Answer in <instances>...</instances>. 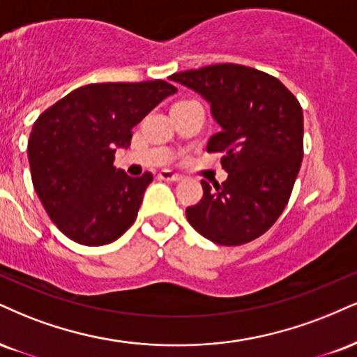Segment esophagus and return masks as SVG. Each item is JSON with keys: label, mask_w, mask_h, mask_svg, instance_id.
<instances>
[{"label": "esophagus", "mask_w": 357, "mask_h": 357, "mask_svg": "<svg viewBox=\"0 0 357 357\" xmlns=\"http://www.w3.org/2000/svg\"><path fill=\"white\" fill-rule=\"evenodd\" d=\"M158 178L162 179V181H171V183H176L181 179V176H179L178 173H173V171L169 169H162L160 174H158Z\"/></svg>", "instance_id": "34e87169"}]
</instances>
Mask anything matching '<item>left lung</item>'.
Listing matches in <instances>:
<instances>
[{
    "label": "left lung",
    "mask_w": 357,
    "mask_h": 357,
    "mask_svg": "<svg viewBox=\"0 0 357 357\" xmlns=\"http://www.w3.org/2000/svg\"><path fill=\"white\" fill-rule=\"evenodd\" d=\"M169 79L211 102L221 131L209 137L208 153H222L227 173L214 188L201 181L203 197L186 208L188 221L222 246L259 238L284 211L301 167V105L278 78L243 64H211Z\"/></svg>",
    "instance_id": "obj_1"
}]
</instances>
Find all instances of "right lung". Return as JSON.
Instances as JSON below:
<instances>
[{"instance_id": "add662e5", "label": "right lung", "mask_w": 357, "mask_h": 357, "mask_svg": "<svg viewBox=\"0 0 357 357\" xmlns=\"http://www.w3.org/2000/svg\"><path fill=\"white\" fill-rule=\"evenodd\" d=\"M178 89L162 79L81 86L43 111L28 139L34 191L50 220L84 246L116 241L130 229L153 181L114 167L116 148Z\"/></svg>"}]
</instances>
